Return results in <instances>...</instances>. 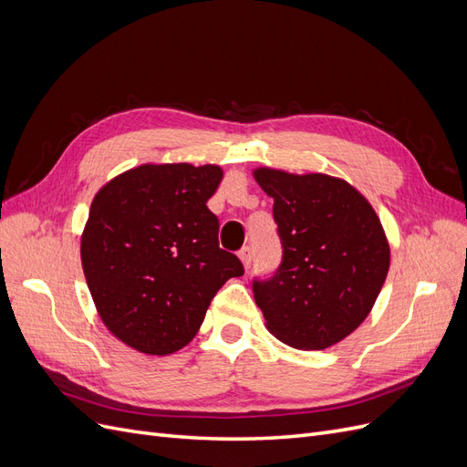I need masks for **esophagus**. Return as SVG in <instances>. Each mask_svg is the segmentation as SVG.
<instances>
[{"mask_svg":"<svg viewBox=\"0 0 467 467\" xmlns=\"http://www.w3.org/2000/svg\"><path fill=\"white\" fill-rule=\"evenodd\" d=\"M237 257H239V261L244 263V266L247 268V266L251 265V261H253V253H251V247H242V249H239Z\"/></svg>","mask_w":467,"mask_h":467,"instance_id":"obj_1","label":"esophagus"}]
</instances>
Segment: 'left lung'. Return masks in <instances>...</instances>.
Wrapping results in <instances>:
<instances>
[{
    "label": "left lung",
    "instance_id": "left-lung-1",
    "mask_svg": "<svg viewBox=\"0 0 467 467\" xmlns=\"http://www.w3.org/2000/svg\"><path fill=\"white\" fill-rule=\"evenodd\" d=\"M275 201L282 263L253 282L266 329L302 350L343 341L368 317L389 271V244L376 210L345 179L253 169Z\"/></svg>",
    "mask_w": 467,
    "mask_h": 467
}]
</instances>
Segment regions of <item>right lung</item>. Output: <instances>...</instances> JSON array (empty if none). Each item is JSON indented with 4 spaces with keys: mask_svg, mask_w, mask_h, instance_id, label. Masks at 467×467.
<instances>
[{
    "mask_svg": "<svg viewBox=\"0 0 467 467\" xmlns=\"http://www.w3.org/2000/svg\"><path fill=\"white\" fill-rule=\"evenodd\" d=\"M222 177L212 163H144L95 194L83 275L105 327L138 352L165 357L189 345L223 282L244 275L220 249L206 206Z\"/></svg>",
    "mask_w": 467,
    "mask_h": 467,
    "instance_id": "right-lung-1",
    "label": "right lung"
}]
</instances>
